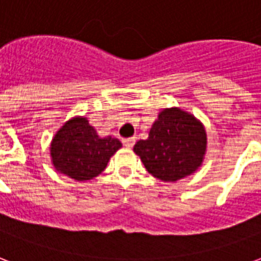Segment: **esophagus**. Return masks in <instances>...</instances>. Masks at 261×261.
Listing matches in <instances>:
<instances>
[{
    "label": "esophagus",
    "instance_id": "obj_1",
    "mask_svg": "<svg viewBox=\"0 0 261 261\" xmlns=\"http://www.w3.org/2000/svg\"><path fill=\"white\" fill-rule=\"evenodd\" d=\"M135 144V138H126V139H123V145L126 146V148H133Z\"/></svg>",
    "mask_w": 261,
    "mask_h": 261
}]
</instances>
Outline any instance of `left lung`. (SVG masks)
Segmentation results:
<instances>
[{
    "label": "left lung",
    "mask_w": 261,
    "mask_h": 261,
    "mask_svg": "<svg viewBox=\"0 0 261 261\" xmlns=\"http://www.w3.org/2000/svg\"><path fill=\"white\" fill-rule=\"evenodd\" d=\"M134 152L154 178L176 182L202 166L206 153L205 127L193 113L178 107L164 108L148 138L134 145Z\"/></svg>",
    "instance_id": "obj_1"
}]
</instances>
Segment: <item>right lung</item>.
I'll return each instance as SVG.
<instances>
[{
	"instance_id": "1",
	"label": "right lung",
	"mask_w": 261,
	"mask_h": 261,
	"mask_svg": "<svg viewBox=\"0 0 261 261\" xmlns=\"http://www.w3.org/2000/svg\"><path fill=\"white\" fill-rule=\"evenodd\" d=\"M120 148L119 139L111 135L101 138L87 117L75 116L60 127L51 139V164L60 174L85 182L98 176Z\"/></svg>"
}]
</instances>
